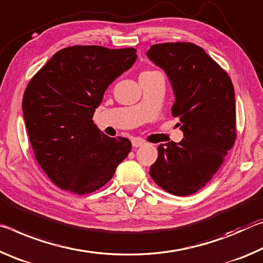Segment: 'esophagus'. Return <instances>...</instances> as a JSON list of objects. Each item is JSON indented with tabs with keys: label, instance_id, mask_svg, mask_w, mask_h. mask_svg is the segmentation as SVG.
I'll return each instance as SVG.
<instances>
[{
	"label": "esophagus",
	"instance_id": "esophagus-1",
	"mask_svg": "<svg viewBox=\"0 0 263 263\" xmlns=\"http://www.w3.org/2000/svg\"><path fill=\"white\" fill-rule=\"evenodd\" d=\"M132 144L134 148H139V147H142V145H144L145 142L141 139H133Z\"/></svg>",
	"mask_w": 263,
	"mask_h": 263
}]
</instances>
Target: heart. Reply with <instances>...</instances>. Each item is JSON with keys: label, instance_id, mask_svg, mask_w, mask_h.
<instances>
[{"label": "heart", "instance_id": "obj_1", "mask_svg": "<svg viewBox=\"0 0 263 263\" xmlns=\"http://www.w3.org/2000/svg\"><path fill=\"white\" fill-rule=\"evenodd\" d=\"M148 72H153V71H147V72H143V73H148Z\"/></svg>", "mask_w": 263, "mask_h": 263}]
</instances>
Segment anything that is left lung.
I'll use <instances>...</instances> for the list:
<instances>
[{"mask_svg":"<svg viewBox=\"0 0 263 263\" xmlns=\"http://www.w3.org/2000/svg\"><path fill=\"white\" fill-rule=\"evenodd\" d=\"M148 58L166 73L175 94L171 113L184 139L158 145L149 174L175 196H190L208 184L236 139L235 96L229 74L192 43L155 44Z\"/></svg>","mask_w":263,"mask_h":263,"instance_id":"8db88e82","label":"left lung"}]
</instances>
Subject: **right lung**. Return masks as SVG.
<instances>
[{
    "label": "right lung",
    "mask_w": 263,
    "mask_h": 263,
    "mask_svg": "<svg viewBox=\"0 0 263 263\" xmlns=\"http://www.w3.org/2000/svg\"><path fill=\"white\" fill-rule=\"evenodd\" d=\"M136 58L133 47H65L28 84L22 109L30 143L42 169L63 190H99L130 153V141L105 135L92 118L107 87Z\"/></svg>",
    "instance_id": "1"
}]
</instances>
